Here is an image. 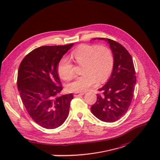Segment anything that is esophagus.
<instances>
[{
  "label": "esophagus",
  "instance_id": "esophagus-1",
  "mask_svg": "<svg viewBox=\"0 0 160 160\" xmlns=\"http://www.w3.org/2000/svg\"><path fill=\"white\" fill-rule=\"evenodd\" d=\"M84 93L83 92H75L74 93V97H78V96H84Z\"/></svg>",
  "mask_w": 160,
  "mask_h": 160
}]
</instances>
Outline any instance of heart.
Segmentation results:
<instances>
[{
    "label": "heart",
    "mask_w": 160,
    "mask_h": 160,
    "mask_svg": "<svg viewBox=\"0 0 160 160\" xmlns=\"http://www.w3.org/2000/svg\"><path fill=\"white\" fill-rule=\"evenodd\" d=\"M71 58L82 65L83 75L68 84L70 92H82L98 83H103L111 75L114 58L107 47L95 45H82L71 52ZM58 73L64 80H70L75 75L74 64L67 58H62L58 64Z\"/></svg>",
    "instance_id": "heart-1"
}]
</instances>
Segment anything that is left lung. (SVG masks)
Listing matches in <instances>:
<instances>
[{
  "label": "left lung",
  "mask_w": 160,
  "mask_h": 160,
  "mask_svg": "<svg viewBox=\"0 0 160 160\" xmlns=\"http://www.w3.org/2000/svg\"><path fill=\"white\" fill-rule=\"evenodd\" d=\"M109 43L114 58L113 68L107 83L99 90L97 101L91 107L93 115L103 122H112L125 115L132 102L136 84L135 70L132 57L122 45L110 39Z\"/></svg>",
  "instance_id": "8db88e82"
}]
</instances>
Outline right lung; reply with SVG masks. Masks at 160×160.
Here are the masks:
<instances>
[{"instance_id": "right-lung-1", "label": "right lung", "mask_w": 160, "mask_h": 160, "mask_svg": "<svg viewBox=\"0 0 160 160\" xmlns=\"http://www.w3.org/2000/svg\"><path fill=\"white\" fill-rule=\"evenodd\" d=\"M73 45L38 47L24 57L19 67L17 84L22 102L32 119L43 128L60 127L68 115L73 95H59L62 88L57 68Z\"/></svg>"}]
</instances>
